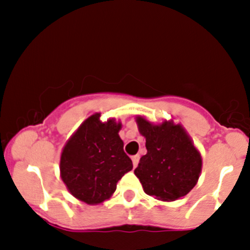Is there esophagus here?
<instances>
[{"label": "esophagus", "instance_id": "1", "mask_svg": "<svg viewBox=\"0 0 250 250\" xmlns=\"http://www.w3.org/2000/svg\"><path fill=\"white\" fill-rule=\"evenodd\" d=\"M139 155H135V156H133L132 157V161H133V166H134V168L137 167L138 166V163H139Z\"/></svg>", "mask_w": 250, "mask_h": 250}]
</instances>
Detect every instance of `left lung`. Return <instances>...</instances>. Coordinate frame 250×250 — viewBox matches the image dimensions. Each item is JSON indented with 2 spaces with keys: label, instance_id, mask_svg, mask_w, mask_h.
<instances>
[{
  "label": "left lung",
  "instance_id": "8db88e82",
  "mask_svg": "<svg viewBox=\"0 0 250 250\" xmlns=\"http://www.w3.org/2000/svg\"><path fill=\"white\" fill-rule=\"evenodd\" d=\"M139 132L146 139V155L134 174L144 191L160 201H174L188 195L200 178L202 157L181 125L163 121L153 125L137 117Z\"/></svg>",
  "mask_w": 250,
  "mask_h": 250
}]
</instances>
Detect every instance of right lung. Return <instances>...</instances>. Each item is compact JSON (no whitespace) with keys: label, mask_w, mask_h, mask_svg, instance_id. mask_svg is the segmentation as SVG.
<instances>
[{"label":"right lung","mask_w":250,"mask_h":250,"mask_svg":"<svg viewBox=\"0 0 250 250\" xmlns=\"http://www.w3.org/2000/svg\"><path fill=\"white\" fill-rule=\"evenodd\" d=\"M121 122L100 121V113L88 117L71 135L60 157V176L74 197L87 204L109 200L117 183L132 170V160L123 151L118 135Z\"/></svg>","instance_id":"add662e5"}]
</instances>
